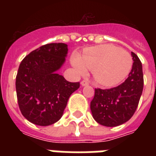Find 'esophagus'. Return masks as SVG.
<instances>
[{
	"label": "esophagus",
	"instance_id": "obj_1",
	"mask_svg": "<svg viewBox=\"0 0 156 156\" xmlns=\"http://www.w3.org/2000/svg\"><path fill=\"white\" fill-rule=\"evenodd\" d=\"M81 85L83 86V87H85V86H87L88 85V82L86 80H83L81 82Z\"/></svg>",
	"mask_w": 156,
	"mask_h": 156
}]
</instances>
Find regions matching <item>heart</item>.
<instances>
[{"label": "heart", "mask_w": 156, "mask_h": 156, "mask_svg": "<svg viewBox=\"0 0 156 156\" xmlns=\"http://www.w3.org/2000/svg\"><path fill=\"white\" fill-rule=\"evenodd\" d=\"M71 63L81 75L88 69L96 83L104 87H114L122 83L130 73L133 57L126 50L112 44H101L83 50L82 56L74 53Z\"/></svg>", "instance_id": "obj_1"}]
</instances>
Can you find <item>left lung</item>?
I'll use <instances>...</instances> for the list:
<instances>
[{"instance_id": "1", "label": "left lung", "mask_w": 156, "mask_h": 156, "mask_svg": "<svg viewBox=\"0 0 156 156\" xmlns=\"http://www.w3.org/2000/svg\"><path fill=\"white\" fill-rule=\"evenodd\" d=\"M133 67L123 83L111 89H95L90 102L93 118L100 125L115 127L126 123L133 116L143 90V66L133 52Z\"/></svg>"}]
</instances>
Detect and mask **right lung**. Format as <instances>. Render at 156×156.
Listing matches in <instances>:
<instances>
[{
  "instance_id": "right-lung-1",
  "label": "right lung",
  "mask_w": 156,
  "mask_h": 156,
  "mask_svg": "<svg viewBox=\"0 0 156 156\" xmlns=\"http://www.w3.org/2000/svg\"><path fill=\"white\" fill-rule=\"evenodd\" d=\"M68 45L52 43L28 54L21 62L16 77V92L20 111L31 123L47 126L61 118L72 93L79 83H70L60 75Z\"/></svg>"
}]
</instances>
